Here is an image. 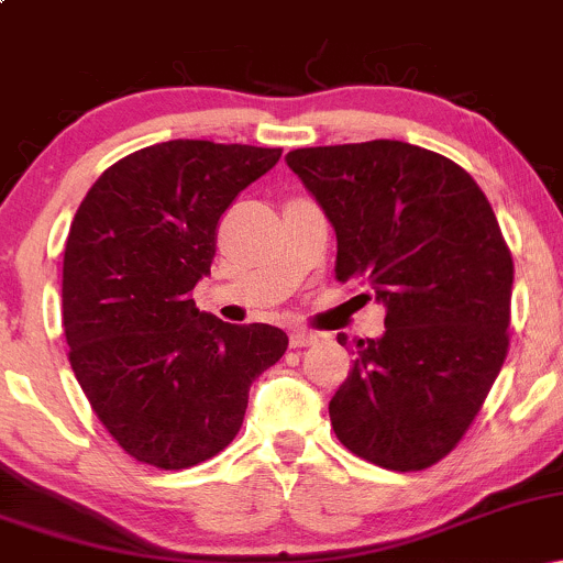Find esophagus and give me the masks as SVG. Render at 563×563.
<instances>
[{"label": "esophagus", "mask_w": 563, "mask_h": 563, "mask_svg": "<svg viewBox=\"0 0 563 563\" xmlns=\"http://www.w3.org/2000/svg\"><path fill=\"white\" fill-rule=\"evenodd\" d=\"M288 341H290V346H294V349H303V346L318 344V341H320V333H312V331H299V328H296V331H290Z\"/></svg>", "instance_id": "1"}]
</instances>
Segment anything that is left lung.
<instances>
[{
    "instance_id": "left-lung-1",
    "label": "left lung",
    "mask_w": 563,
    "mask_h": 563,
    "mask_svg": "<svg viewBox=\"0 0 563 563\" xmlns=\"http://www.w3.org/2000/svg\"><path fill=\"white\" fill-rule=\"evenodd\" d=\"M286 164L335 230V280L386 309L328 405L335 437L380 468L434 466L508 352L514 262L493 206L468 172L410 142L301 147Z\"/></svg>"
}]
</instances>
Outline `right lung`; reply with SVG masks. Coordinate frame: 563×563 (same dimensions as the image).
<instances>
[{
	"label": "right lung",
	"mask_w": 563,
	"mask_h": 563,
	"mask_svg": "<svg viewBox=\"0 0 563 563\" xmlns=\"http://www.w3.org/2000/svg\"><path fill=\"white\" fill-rule=\"evenodd\" d=\"M280 147L169 140L89 187L63 256L70 367L115 442L164 471L214 457L241 429L249 389L286 354L275 325L200 312L219 217Z\"/></svg>",
	"instance_id": "right-lung-1"
}]
</instances>
